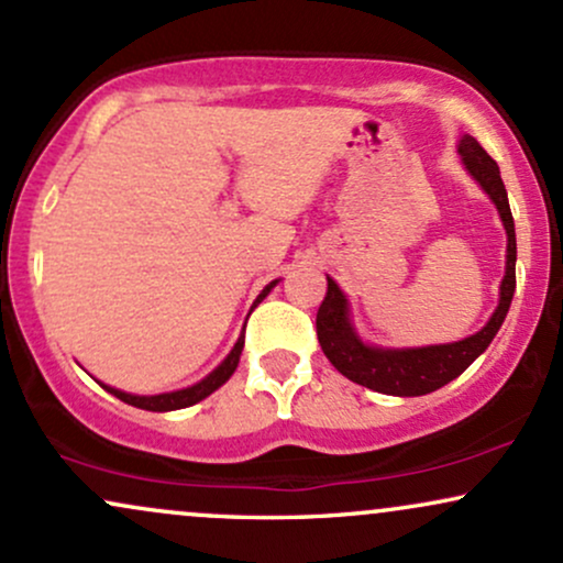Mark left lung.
<instances>
[{
	"label": "left lung",
	"instance_id": "8db88e82",
	"mask_svg": "<svg viewBox=\"0 0 563 563\" xmlns=\"http://www.w3.org/2000/svg\"><path fill=\"white\" fill-rule=\"evenodd\" d=\"M463 166L471 177L482 185V190L493 198L503 219V228L508 235L506 249V277L500 283V301L489 318L487 325L479 333L468 339L455 341V344H437V346H418V349H380L367 346L354 333L349 322V303L341 288L328 277L325 299L318 309V341L331 360V365L341 376H346L354 384L367 386V389L391 394V397H421V394L442 389L452 378L461 376L466 367L489 346L495 333L500 331L506 320L510 299L516 290V230L514 217H510L508 192L500 179V169L487 151L468 134H463L461 145Z\"/></svg>",
	"mask_w": 563,
	"mask_h": 563
}]
</instances>
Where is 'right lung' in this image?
Segmentation results:
<instances>
[{"label":"right lung","mask_w":563,"mask_h":563,"mask_svg":"<svg viewBox=\"0 0 563 563\" xmlns=\"http://www.w3.org/2000/svg\"><path fill=\"white\" fill-rule=\"evenodd\" d=\"M277 283V280H275ZM275 283H269L267 288L262 290L260 294V299H256V303H260L264 296L269 294V288H275ZM243 339L245 335H241V339H238V344L232 346V352L228 354V357H224V363L217 367V371H211L209 376H206L203 380H198L196 386H187V389H179V391H169V394H153V397H140V394H126V391H119V389H113V386H106L102 384V389L106 391H111L113 397H119L121 402H126V405H134V407H140V410H151V412H169V410H183V407H190V405H196V402H200V399H206L209 397L211 391H217L219 386L224 384V380H228L232 373H235V367H238V363H241V352H243Z\"/></svg>","instance_id":"right-lung-1"}]
</instances>
